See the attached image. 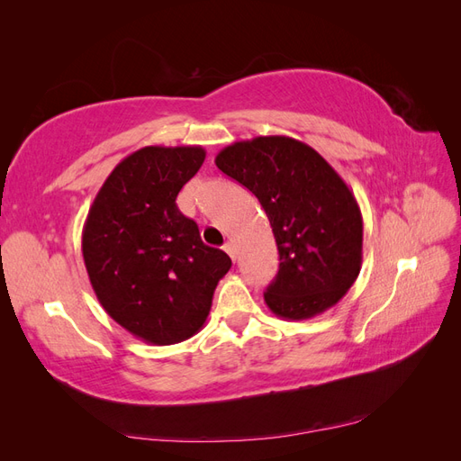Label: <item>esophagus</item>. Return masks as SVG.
Here are the masks:
<instances>
[{"mask_svg": "<svg viewBox=\"0 0 461 461\" xmlns=\"http://www.w3.org/2000/svg\"><path fill=\"white\" fill-rule=\"evenodd\" d=\"M222 249L230 256V259H236V244L234 242H227L225 246H222Z\"/></svg>", "mask_w": 461, "mask_h": 461, "instance_id": "34e87169", "label": "esophagus"}]
</instances>
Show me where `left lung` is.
Returning <instances> with one entry per match:
<instances>
[{
  "instance_id": "obj_1",
  "label": "left lung",
  "mask_w": 461,
  "mask_h": 461,
  "mask_svg": "<svg viewBox=\"0 0 461 461\" xmlns=\"http://www.w3.org/2000/svg\"><path fill=\"white\" fill-rule=\"evenodd\" d=\"M215 165L259 200L278 248V273L263 298L283 319L302 321L339 303L364 258V219L354 192L312 146L256 136L222 148Z\"/></svg>"
}]
</instances>
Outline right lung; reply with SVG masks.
Returning <instances> with one entry per match:
<instances>
[{"instance_id": "obj_1", "label": "right lung", "mask_w": 461, "mask_h": 461, "mask_svg": "<svg viewBox=\"0 0 461 461\" xmlns=\"http://www.w3.org/2000/svg\"><path fill=\"white\" fill-rule=\"evenodd\" d=\"M203 159L202 146L136 149L105 178L82 229V258L102 308L148 344L194 337L232 265L202 242L175 202Z\"/></svg>"}]
</instances>
